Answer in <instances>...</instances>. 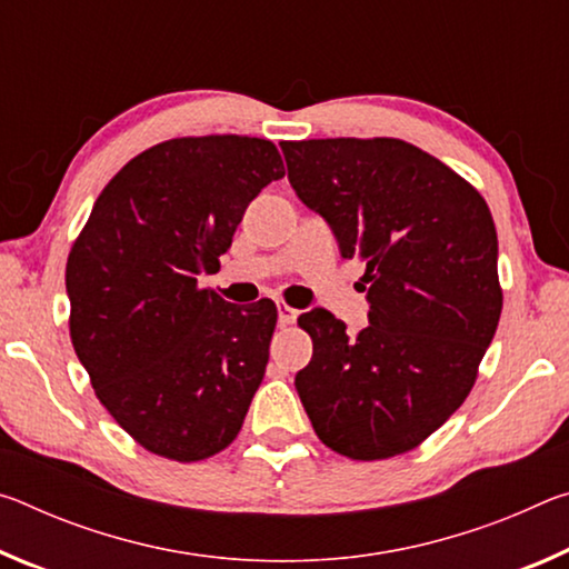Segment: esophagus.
I'll return each mask as SVG.
<instances>
[{
  "mask_svg": "<svg viewBox=\"0 0 569 569\" xmlns=\"http://www.w3.org/2000/svg\"><path fill=\"white\" fill-rule=\"evenodd\" d=\"M296 319H298L296 308H291V306L283 303V301H278V323L291 326V323H296Z\"/></svg>",
  "mask_w": 569,
  "mask_h": 569,
  "instance_id": "esophagus-1",
  "label": "esophagus"
}]
</instances>
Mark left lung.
<instances>
[{"label":"left lung","mask_w":569,"mask_h":569,"mask_svg":"<svg viewBox=\"0 0 569 569\" xmlns=\"http://www.w3.org/2000/svg\"><path fill=\"white\" fill-rule=\"evenodd\" d=\"M288 180L341 256L366 266L369 326L323 308L298 326L313 356L296 373L313 431L359 461L417 449L475 387L502 286L487 200L445 162L397 138L283 142Z\"/></svg>","instance_id":"obj_1"}]
</instances>
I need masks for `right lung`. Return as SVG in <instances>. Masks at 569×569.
Here are the masks:
<instances>
[{"mask_svg":"<svg viewBox=\"0 0 569 569\" xmlns=\"http://www.w3.org/2000/svg\"><path fill=\"white\" fill-rule=\"evenodd\" d=\"M283 176L263 138L158 142L104 186L72 243L74 353L102 407L152 455L208 459L243 427L276 303H228L198 276L218 268L250 200Z\"/></svg>","mask_w":569,"mask_h":569,"instance_id":"obj_1","label":"right lung"}]
</instances>
